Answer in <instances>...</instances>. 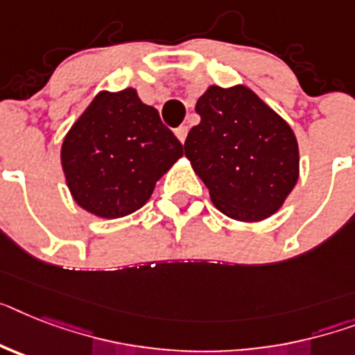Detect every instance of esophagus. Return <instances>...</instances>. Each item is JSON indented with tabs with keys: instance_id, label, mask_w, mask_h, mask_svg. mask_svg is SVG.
I'll use <instances>...</instances> for the list:
<instances>
[{
	"instance_id": "1",
	"label": "esophagus",
	"mask_w": 355,
	"mask_h": 355,
	"mask_svg": "<svg viewBox=\"0 0 355 355\" xmlns=\"http://www.w3.org/2000/svg\"><path fill=\"white\" fill-rule=\"evenodd\" d=\"M187 134H189V128L187 127L175 128V137H178L181 143H184V139H187Z\"/></svg>"
}]
</instances>
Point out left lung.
Wrapping results in <instances>:
<instances>
[{
    "instance_id": "8db88e82",
    "label": "left lung",
    "mask_w": 355,
    "mask_h": 355,
    "mask_svg": "<svg viewBox=\"0 0 355 355\" xmlns=\"http://www.w3.org/2000/svg\"><path fill=\"white\" fill-rule=\"evenodd\" d=\"M199 125L184 141L219 212L257 223L283 207L300 180L294 130L247 85H210L196 103Z\"/></svg>"
}]
</instances>
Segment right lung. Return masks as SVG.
<instances>
[{"mask_svg": "<svg viewBox=\"0 0 355 355\" xmlns=\"http://www.w3.org/2000/svg\"><path fill=\"white\" fill-rule=\"evenodd\" d=\"M181 156L183 145L132 87L99 90L61 143L70 196L101 219L141 209Z\"/></svg>", "mask_w": 355, "mask_h": 355, "instance_id": "1", "label": "right lung"}]
</instances>
